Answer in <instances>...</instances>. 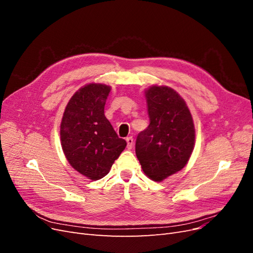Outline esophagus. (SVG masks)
<instances>
[{
  "label": "esophagus",
  "instance_id": "1",
  "mask_svg": "<svg viewBox=\"0 0 253 253\" xmlns=\"http://www.w3.org/2000/svg\"><path fill=\"white\" fill-rule=\"evenodd\" d=\"M126 143H127V149H132L133 145H134V139H133V137H127V138H126Z\"/></svg>",
  "mask_w": 253,
  "mask_h": 253
}]
</instances>
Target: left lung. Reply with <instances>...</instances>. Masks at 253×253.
Here are the masks:
<instances>
[{
  "mask_svg": "<svg viewBox=\"0 0 253 253\" xmlns=\"http://www.w3.org/2000/svg\"><path fill=\"white\" fill-rule=\"evenodd\" d=\"M150 125L136 139V156L144 174L162 181L180 171L192 154L195 128L190 110L173 88L145 90Z\"/></svg>",
  "mask_w": 253,
  "mask_h": 253,
  "instance_id": "obj_1",
  "label": "left lung"
}]
</instances>
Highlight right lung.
<instances>
[{
	"mask_svg": "<svg viewBox=\"0 0 253 253\" xmlns=\"http://www.w3.org/2000/svg\"><path fill=\"white\" fill-rule=\"evenodd\" d=\"M110 91L111 86L99 83L78 89L68 101L60 126L61 145L68 163L91 180L104 177L126 147L104 116Z\"/></svg>",
	"mask_w": 253,
	"mask_h": 253,
	"instance_id": "obj_1",
	"label": "right lung"
}]
</instances>
